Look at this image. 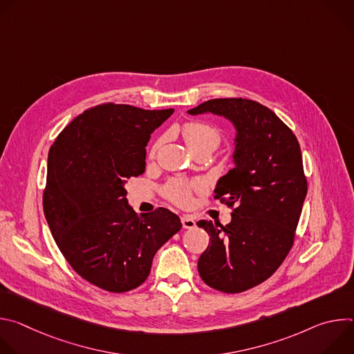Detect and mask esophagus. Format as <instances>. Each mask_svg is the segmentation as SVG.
Returning <instances> with one entry per match:
<instances>
[{
	"label": "esophagus",
	"mask_w": 354,
	"mask_h": 354,
	"mask_svg": "<svg viewBox=\"0 0 354 354\" xmlns=\"http://www.w3.org/2000/svg\"><path fill=\"white\" fill-rule=\"evenodd\" d=\"M180 221H182L183 228H186V230H192V228L196 227V221H194L190 216H183V217L180 218Z\"/></svg>",
	"instance_id": "esophagus-1"
}]
</instances>
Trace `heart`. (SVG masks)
<instances>
[{
  "mask_svg": "<svg viewBox=\"0 0 354 354\" xmlns=\"http://www.w3.org/2000/svg\"><path fill=\"white\" fill-rule=\"evenodd\" d=\"M182 136L185 140V144L192 151H197L200 148H210L214 149L221 140L220 131L207 123L203 122H187L182 126ZM160 142L154 145L153 153H156ZM198 189V183H189L183 180H174L171 182L167 189V197L178 205H187L190 200L192 190Z\"/></svg>",
  "mask_w": 354,
  "mask_h": 354,
  "instance_id": "1",
  "label": "heart"
}]
</instances>
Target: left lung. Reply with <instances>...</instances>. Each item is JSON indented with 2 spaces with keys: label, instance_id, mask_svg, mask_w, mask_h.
<instances>
[{
  "label": "left lung",
  "instance_id": "left-lung-1",
  "mask_svg": "<svg viewBox=\"0 0 354 354\" xmlns=\"http://www.w3.org/2000/svg\"><path fill=\"white\" fill-rule=\"evenodd\" d=\"M187 113L221 116L235 129L234 167L214 189L234 206L231 221L197 223L212 241L197 269L212 288L241 292L269 279L291 249L307 196L299 144L269 108L249 99H212Z\"/></svg>",
  "mask_w": 354,
  "mask_h": 354
}]
</instances>
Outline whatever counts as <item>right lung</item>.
<instances>
[{
	"instance_id": "1",
	"label": "right lung",
	"mask_w": 354,
	"mask_h": 354,
	"mask_svg": "<svg viewBox=\"0 0 354 354\" xmlns=\"http://www.w3.org/2000/svg\"><path fill=\"white\" fill-rule=\"evenodd\" d=\"M174 109L99 105L77 116L47 158L43 210L71 268L112 292L145 281L157 250L180 228L168 209L137 214L124 185L145 171V147Z\"/></svg>"
}]
</instances>
